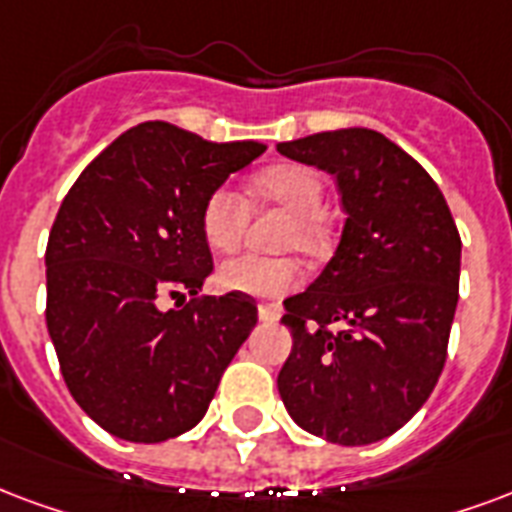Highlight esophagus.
<instances>
[{"mask_svg":"<svg viewBox=\"0 0 512 512\" xmlns=\"http://www.w3.org/2000/svg\"><path fill=\"white\" fill-rule=\"evenodd\" d=\"M257 314H260V320H263V323H276V320L282 317V306H279V304H260V306H257Z\"/></svg>","mask_w":512,"mask_h":512,"instance_id":"1","label":"esophagus"}]
</instances>
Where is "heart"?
<instances>
[{
	"label": "heart",
	"instance_id": "obj_1",
	"mask_svg": "<svg viewBox=\"0 0 512 512\" xmlns=\"http://www.w3.org/2000/svg\"><path fill=\"white\" fill-rule=\"evenodd\" d=\"M260 200L285 208L287 222L279 233V246H295L304 255H320L328 246V222L323 217L325 184L320 173L298 162H279L260 170L252 181ZM249 222V206L236 189L219 184L200 206V233L214 252L236 249ZM301 282V266L290 255L230 257L219 268V285L225 290L260 298H279Z\"/></svg>",
	"mask_w": 512,
	"mask_h": 512
}]
</instances>
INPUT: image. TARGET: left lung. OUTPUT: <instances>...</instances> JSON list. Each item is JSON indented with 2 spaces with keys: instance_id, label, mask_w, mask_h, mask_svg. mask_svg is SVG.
<instances>
[{
  "instance_id": "obj_1",
  "label": "left lung",
  "mask_w": 512,
  "mask_h": 512,
  "mask_svg": "<svg viewBox=\"0 0 512 512\" xmlns=\"http://www.w3.org/2000/svg\"><path fill=\"white\" fill-rule=\"evenodd\" d=\"M276 151L333 173L347 211L331 263L285 301L279 396L314 437L369 445L399 431L445 369L461 236L434 179L380 132H317Z\"/></svg>"
}]
</instances>
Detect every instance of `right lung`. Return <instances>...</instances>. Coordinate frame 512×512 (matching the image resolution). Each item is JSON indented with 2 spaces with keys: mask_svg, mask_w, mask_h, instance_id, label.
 Listing matches in <instances>:
<instances>
[{
  "mask_svg": "<svg viewBox=\"0 0 512 512\" xmlns=\"http://www.w3.org/2000/svg\"><path fill=\"white\" fill-rule=\"evenodd\" d=\"M263 151L143 121L64 195L45 249V323L73 399L113 437L162 442L198 426L255 328L252 295H198L214 271L200 206ZM184 294V310L161 312Z\"/></svg>",
  "mask_w": 512,
  "mask_h": 512,
  "instance_id": "obj_1",
  "label": "right lung"
}]
</instances>
